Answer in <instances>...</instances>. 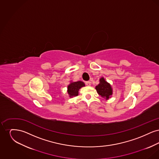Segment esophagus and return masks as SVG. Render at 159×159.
Listing matches in <instances>:
<instances>
[{
    "label": "esophagus",
    "mask_w": 159,
    "mask_h": 159,
    "mask_svg": "<svg viewBox=\"0 0 159 159\" xmlns=\"http://www.w3.org/2000/svg\"><path fill=\"white\" fill-rule=\"evenodd\" d=\"M86 84L87 86H91V82H89V81H87V82H86Z\"/></svg>",
    "instance_id": "34e87169"
}]
</instances>
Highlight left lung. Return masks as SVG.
Instances as JSON below:
<instances>
[{"label":"left lung","mask_w":159,"mask_h":159,"mask_svg":"<svg viewBox=\"0 0 159 159\" xmlns=\"http://www.w3.org/2000/svg\"><path fill=\"white\" fill-rule=\"evenodd\" d=\"M95 89L97 93L103 98L106 100L110 98L113 95V88L111 85L107 82L104 77L99 79V83L96 86Z\"/></svg>","instance_id":"left-lung-1"}]
</instances>
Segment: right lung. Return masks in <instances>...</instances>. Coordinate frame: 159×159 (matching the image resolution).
<instances>
[{
	"label": "right lung",
	"instance_id": "add662e5",
	"mask_svg": "<svg viewBox=\"0 0 159 159\" xmlns=\"http://www.w3.org/2000/svg\"><path fill=\"white\" fill-rule=\"evenodd\" d=\"M85 86V84L82 81L72 82L67 86V93L70 98L76 97L79 95V91L80 88Z\"/></svg>",
	"mask_w": 159,
	"mask_h": 159
}]
</instances>
